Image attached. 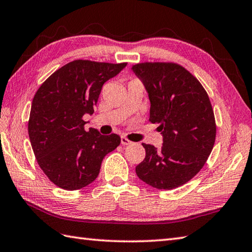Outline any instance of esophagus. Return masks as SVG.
Masks as SVG:
<instances>
[{
  "label": "esophagus",
  "instance_id": "1",
  "mask_svg": "<svg viewBox=\"0 0 252 252\" xmlns=\"http://www.w3.org/2000/svg\"><path fill=\"white\" fill-rule=\"evenodd\" d=\"M131 141L130 140H127L126 136H121V144L122 145H130L131 144Z\"/></svg>",
  "mask_w": 252,
  "mask_h": 252
}]
</instances>
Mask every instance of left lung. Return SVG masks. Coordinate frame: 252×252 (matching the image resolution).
Listing matches in <instances>:
<instances>
[{"label":"left lung","mask_w":252,"mask_h":252,"mask_svg":"<svg viewBox=\"0 0 252 252\" xmlns=\"http://www.w3.org/2000/svg\"><path fill=\"white\" fill-rule=\"evenodd\" d=\"M132 70L149 93L150 121L162 135L159 149L142 143L146 155L136 175L156 189L178 188L198 174L213 150L216 125L208 93L177 63H137Z\"/></svg>","instance_id":"1"}]
</instances>
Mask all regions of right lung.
Returning a JSON list of instances; mask_svg holds the SVG:
<instances>
[{
	"label": "right lung",
	"mask_w": 252,
	"mask_h": 252,
	"mask_svg": "<svg viewBox=\"0 0 252 252\" xmlns=\"http://www.w3.org/2000/svg\"><path fill=\"white\" fill-rule=\"evenodd\" d=\"M126 63L75 60L63 65L38 88L32 103L28 134L38 165L64 190L88 186L101 161L119 146V135L85 131L83 116L93 115L101 87Z\"/></svg>",
	"instance_id": "1"
}]
</instances>
